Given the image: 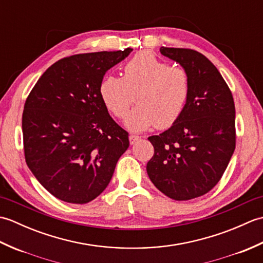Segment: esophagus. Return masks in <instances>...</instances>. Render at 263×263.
Returning a JSON list of instances; mask_svg holds the SVG:
<instances>
[{"label": "esophagus", "mask_w": 263, "mask_h": 263, "mask_svg": "<svg viewBox=\"0 0 263 263\" xmlns=\"http://www.w3.org/2000/svg\"><path fill=\"white\" fill-rule=\"evenodd\" d=\"M128 140H130V143H131V144H135L137 141L140 140V137L136 136V135H131L130 137H128Z\"/></svg>", "instance_id": "obj_1"}]
</instances>
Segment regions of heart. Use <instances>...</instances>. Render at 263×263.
I'll return each mask as SVG.
<instances>
[{"instance_id":"b5f03b06","label":"heart","mask_w":263,"mask_h":263,"mask_svg":"<svg viewBox=\"0 0 263 263\" xmlns=\"http://www.w3.org/2000/svg\"><path fill=\"white\" fill-rule=\"evenodd\" d=\"M136 91L138 105L126 116L125 125L137 132L154 125L167 128L185 109L190 93L187 72L142 51L124 65L123 78L108 74L99 86L103 103L119 119L126 115Z\"/></svg>"}]
</instances>
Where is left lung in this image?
I'll return each instance as SVG.
<instances>
[{
    "instance_id": "left-lung-1",
    "label": "left lung",
    "mask_w": 263,
    "mask_h": 263,
    "mask_svg": "<svg viewBox=\"0 0 263 263\" xmlns=\"http://www.w3.org/2000/svg\"><path fill=\"white\" fill-rule=\"evenodd\" d=\"M187 72L190 93L180 119L152 136L155 154L148 176L177 201L208 193L219 182L235 150V105L227 83L204 55L189 48L160 47Z\"/></svg>"
}]
</instances>
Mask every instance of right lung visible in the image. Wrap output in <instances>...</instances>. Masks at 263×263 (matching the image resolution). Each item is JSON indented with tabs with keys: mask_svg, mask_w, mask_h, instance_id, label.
Instances as JSON below:
<instances>
[{
	"mask_svg": "<svg viewBox=\"0 0 263 263\" xmlns=\"http://www.w3.org/2000/svg\"><path fill=\"white\" fill-rule=\"evenodd\" d=\"M132 51L64 58L28 96L22 114L26 163L55 198L78 204L96 199L128 148V133L109 116L99 86Z\"/></svg>",
	"mask_w": 263,
	"mask_h": 263,
	"instance_id": "1",
	"label": "right lung"
}]
</instances>
